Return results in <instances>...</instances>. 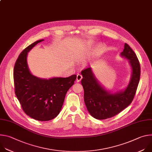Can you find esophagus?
<instances>
[{
    "label": "esophagus",
    "mask_w": 152,
    "mask_h": 152,
    "mask_svg": "<svg viewBox=\"0 0 152 152\" xmlns=\"http://www.w3.org/2000/svg\"><path fill=\"white\" fill-rule=\"evenodd\" d=\"M82 79V76L81 75H80V74H78V75H77L76 81H77V82H79Z\"/></svg>",
    "instance_id": "34e87169"
}]
</instances>
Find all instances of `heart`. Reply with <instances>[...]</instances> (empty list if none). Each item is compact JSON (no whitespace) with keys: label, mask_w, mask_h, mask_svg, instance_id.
Instances as JSON below:
<instances>
[{"label":"heart","mask_w":152,"mask_h":152,"mask_svg":"<svg viewBox=\"0 0 152 152\" xmlns=\"http://www.w3.org/2000/svg\"><path fill=\"white\" fill-rule=\"evenodd\" d=\"M100 51H101V48L100 46H97L96 47L94 50H93V54L94 56H98L100 53Z\"/></svg>","instance_id":"obj_1"}]
</instances>
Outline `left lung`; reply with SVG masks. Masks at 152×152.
<instances>
[{
    "label": "left lung",
    "mask_w": 152,
    "mask_h": 152,
    "mask_svg": "<svg viewBox=\"0 0 152 152\" xmlns=\"http://www.w3.org/2000/svg\"><path fill=\"white\" fill-rule=\"evenodd\" d=\"M121 55L129 60L132 68L131 81L123 91L110 94L98 83L91 68L81 72L84 102L89 113L96 119L104 120L117 115L132 103L135 95L140 79V62L135 53L127 43L124 44Z\"/></svg>",
    "instance_id": "obj_1"
}]
</instances>
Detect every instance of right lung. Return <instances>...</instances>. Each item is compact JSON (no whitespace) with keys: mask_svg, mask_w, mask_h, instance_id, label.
<instances>
[{"mask_svg":"<svg viewBox=\"0 0 152 152\" xmlns=\"http://www.w3.org/2000/svg\"><path fill=\"white\" fill-rule=\"evenodd\" d=\"M43 39L34 42L20 53L14 65L15 94L25 113L38 121H49L60 113L65 96L77 76L38 78L30 73L26 61L28 52Z\"/></svg>","mask_w":152,"mask_h":152,"instance_id":"add662e5","label":"right lung"}]
</instances>
